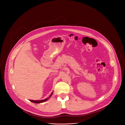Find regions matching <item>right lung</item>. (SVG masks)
I'll return each instance as SVG.
<instances>
[{
    "label": "right lung",
    "instance_id": "add662e5",
    "mask_svg": "<svg viewBox=\"0 0 125 125\" xmlns=\"http://www.w3.org/2000/svg\"><path fill=\"white\" fill-rule=\"evenodd\" d=\"M52 94H53V92L51 93V95H50V96L48 97V98H45L44 99H43V100H30V101L33 102V103H42V102H45L46 101H47L48 99H49V98L51 96V95H52Z\"/></svg>",
    "mask_w": 125,
    "mask_h": 125
}]
</instances>
